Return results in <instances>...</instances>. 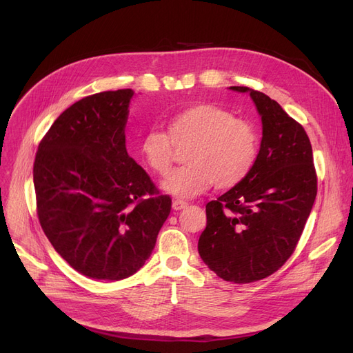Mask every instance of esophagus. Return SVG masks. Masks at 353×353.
<instances>
[{
	"label": "esophagus",
	"instance_id": "1",
	"mask_svg": "<svg viewBox=\"0 0 353 353\" xmlns=\"http://www.w3.org/2000/svg\"><path fill=\"white\" fill-rule=\"evenodd\" d=\"M173 209L174 210H181V209H184V208H188V203L186 201H183V200H179V199H176V200H173Z\"/></svg>",
	"mask_w": 353,
	"mask_h": 353
}]
</instances>
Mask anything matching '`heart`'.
<instances>
[{
  "mask_svg": "<svg viewBox=\"0 0 353 353\" xmlns=\"http://www.w3.org/2000/svg\"><path fill=\"white\" fill-rule=\"evenodd\" d=\"M169 134L161 130L148 132L140 143V157L159 176L170 172L176 147L189 148L184 160L163 181V190L190 199L205 193L214 183L226 189L242 181L256 161L259 134L246 120L234 119L230 111L214 104H199L184 110L169 123Z\"/></svg>",
  "mask_w": 353,
  "mask_h": 353,
  "instance_id": "b5f03b06",
  "label": "heart"
}]
</instances>
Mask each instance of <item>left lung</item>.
I'll list each match as a JSON object with an SVG mask.
<instances>
[{"label": "left lung", "instance_id": "obj_1", "mask_svg": "<svg viewBox=\"0 0 353 353\" xmlns=\"http://www.w3.org/2000/svg\"><path fill=\"white\" fill-rule=\"evenodd\" d=\"M249 92L262 117L261 150L249 174L206 205L199 254L223 281L250 283L279 270L296 249L316 199L305 128L261 91Z\"/></svg>", "mask_w": 353, "mask_h": 353}]
</instances>
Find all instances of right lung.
<instances>
[{
  "instance_id": "obj_1",
  "label": "right lung",
  "mask_w": 353,
  "mask_h": 353,
  "mask_svg": "<svg viewBox=\"0 0 353 353\" xmlns=\"http://www.w3.org/2000/svg\"><path fill=\"white\" fill-rule=\"evenodd\" d=\"M132 88L70 105L39 144L37 214L50 243L79 273L121 281L150 257L172 199L128 156L124 128Z\"/></svg>"
}]
</instances>
